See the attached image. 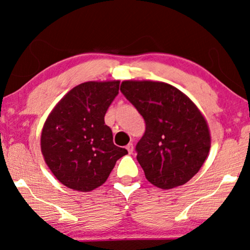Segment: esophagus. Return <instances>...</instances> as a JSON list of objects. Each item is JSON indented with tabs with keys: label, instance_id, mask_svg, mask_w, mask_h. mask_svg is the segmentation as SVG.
Listing matches in <instances>:
<instances>
[{
	"label": "esophagus",
	"instance_id": "1",
	"mask_svg": "<svg viewBox=\"0 0 250 250\" xmlns=\"http://www.w3.org/2000/svg\"><path fill=\"white\" fill-rule=\"evenodd\" d=\"M126 149H127L128 153H132L133 150H134V146H133V143H128V145L126 146Z\"/></svg>",
	"mask_w": 250,
	"mask_h": 250
}]
</instances>
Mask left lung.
<instances>
[{"label": "left lung", "mask_w": 250, "mask_h": 250, "mask_svg": "<svg viewBox=\"0 0 250 250\" xmlns=\"http://www.w3.org/2000/svg\"><path fill=\"white\" fill-rule=\"evenodd\" d=\"M121 91L146 122L135 149L146 180L164 190L186 184L210 149L204 115L183 92L163 82L124 81Z\"/></svg>", "instance_id": "left-lung-1"}]
</instances>
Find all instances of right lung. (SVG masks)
<instances>
[{"instance_id":"1","label":"right lung","mask_w":250,"mask_h":250,"mask_svg":"<svg viewBox=\"0 0 250 250\" xmlns=\"http://www.w3.org/2000/svg\"><path fill=\"white\" fill-rule=\"evenodd\" d=\"M118 90L119 81L82 83L58 102L44 123L41 151L53 175L69 189H97L127 153L114 145L104 124Z\"/></svg>"}]
</instances>
